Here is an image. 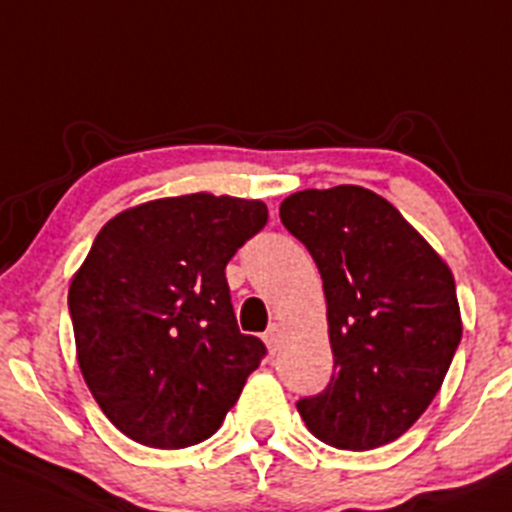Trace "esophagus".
I'll return each instance as SVG.
<instances>
[{
	"mask_svg": "<svg viewBox=\"0 0 512 512\" xmlns=\"http://www.w3.org/2000/svg\"><path fill=\"white\" fill-rule=\"evenodd\" d=\"M264 342H266V347H269L271 354L279 352V347H281V326L279 324H271L269 329H266Z\"/></svg>",
	"mask_w": 512,
	"mask_h": 512,
	"instance_id": "1",
	"label": "esophagus"
}]
</instances>
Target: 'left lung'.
Masks as SVG:
<instances>
[{
    "label": "left lung",
    "mask_w": 512,
    "mask_h": 512,
    "mask_svg": "<svg viewBox=\"0 0 512 512\" xmlns=\"http://www.w3.org/2000/svg\"><path fill=\"white\" fill-rule=\"evenodd\" d=\"M279 216L324 281L337 369L296 410L326 445H387L420 420L455 357V279L402 213L367 188L299 191Z\"/></svg>",
    "instance_id": "8db88e82"
}]
</instances>
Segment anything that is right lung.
Here are the masks:
<instances>
[{
  "label": "right lung",
  "instance_id": "right-lung-1",
  "mask_svg": "<svg viewBox=\"0 0 512 512\" xmlns=\"http://www.w3.org/2000/svg\"><path fill=\"white\" fill-rule=\"evenodd\" d=\"M266 221L261 201L191 193L130 208L97 233L67 306L82 377L130 440H208L266 357L238 329L226 281Z\"/></svg>",
  "mask_w": 512,
  "mask_h": 512
}]
</instances>
